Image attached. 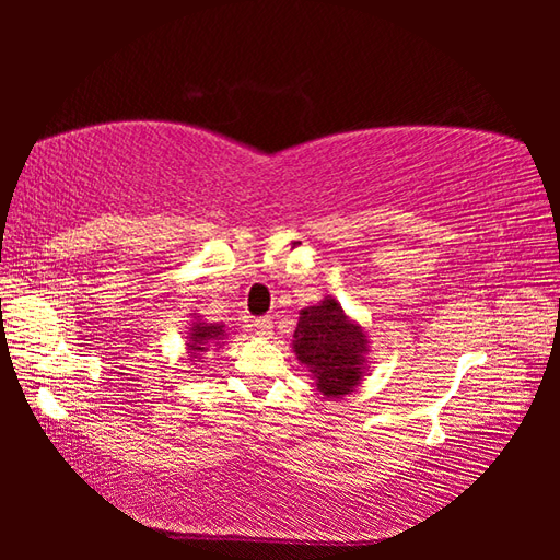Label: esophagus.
<instances>
[{
  "label": "esophagus",
  "instance_id": "esophagus-1",
  "mask_svg": "<svg viewBox=\"0 0 560 560\" xmlns=\"http://www.w3.org/2000/svg\"><path fill=\"white\" fill-rule=\"evenodd\" d=\"M273 323H271V317H257L255 319V331L259 337H271L273 335Z\"/></svg>",
  "mask_w": 560,
  "mask_h": 560
}]
</instances>
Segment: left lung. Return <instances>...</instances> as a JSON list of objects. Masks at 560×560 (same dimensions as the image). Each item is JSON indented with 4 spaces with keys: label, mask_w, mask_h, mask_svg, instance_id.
<instances>
[{
    "label": "left lung",
    "mask_w": 560,
    "mask_h": 560,
    "mask_svg": "<svg viewBox=\"0 0 560 560\" xmlns=\"http://www.w3.org/2000/svg\"><path fill=\"white\" fill-rule=\"evenodd\" d=\"M293 353L307 368L323 399H341L361 387L368 375L365 329L343 313L337 299L325 295L317 305L301 311L293 331Z\"/></svg>",
    "instance_id": "8db88e82"
}]
</instances>
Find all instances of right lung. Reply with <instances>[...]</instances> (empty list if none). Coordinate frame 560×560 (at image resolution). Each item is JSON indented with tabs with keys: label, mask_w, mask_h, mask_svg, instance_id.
<instances>
[{
	"label": "right lung",
	"mask_w": 560,
	"mask_h": 560,
	"mask_svg": "<svg viewBox=\"0 0 560 560\" xmlns=\"http://www.w3.org/2000/svg\"><path fill=\"white\" fill-rule=\"evenodd\" d=\"M185 339L187 353L192 355V359H199V355H205L207 351L223 347L225 339H229V327L223 323H207L205 317L195 313L192 319H189Z\"/></svg>",
	"instance_id": "1"
}]
</instances>
